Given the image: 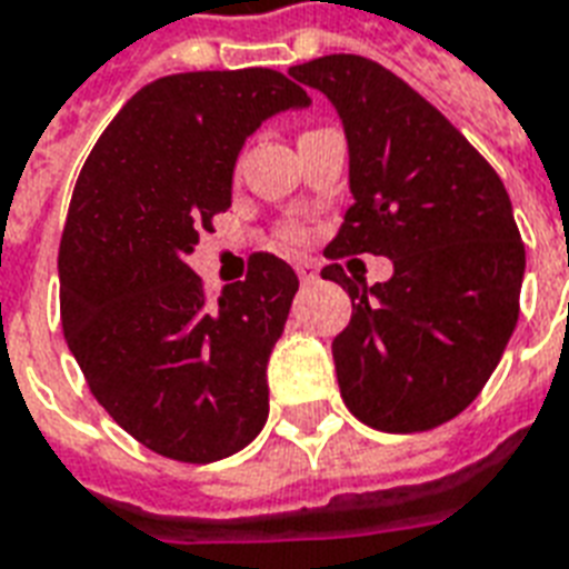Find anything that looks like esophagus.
<instances>
[{"label":"esophagus","instance_id":"obj_1","mask_svg":"<svg viewBox=\"0 0 569 569\" xmlns=\"http://www.w3.org/2000/svg\"><path fill=\"white\" fill-rule=\"evenodd\" d=\"M297 276L302 284H311V281H317V270L311 267V263H297Z\"/></svg>","mask_w":569,"mask_h":569}]
</instances>
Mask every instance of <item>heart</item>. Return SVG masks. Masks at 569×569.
<instances>
[{
	"instance_id": "obj_1",
	"label": "heart",
	"mask_w": 569,
	"mask_h": 569,
	"mask_svg": "<svg viewBox=\"0 0 569 569\" xmlns=\"http://www.w3.org/2000/svg\"><path fill=\"white\" fill-rule=\"evenodd\" d=\"M302 240H306V231L297 228V224H284V228L279 231V243L284 246H299Z\"/></svg>"
}]
</instances>
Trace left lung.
<instances>
[{"instance_id": "obj_1", "label": "left lung", "mask_w": 569, "mask_h": 569, "mask_svg": "<svg viewBox=\"0 0 569 569\" xmlns=\"http://www.w3.org/2000/svg\"><path fill=\"white\" fill-rule=\"evenodd\" d=\"M345 121L353 204L326 258L386 254L389 281L365 288L341 263L320 276L353 299L332 356L347 409L386 433H425L472 403L519 317L526 246L508 189L416 88L365 56L290 68Z\"/></svg>"}]
</instances>
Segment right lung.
Wrapping results in <instances>:
<instances>
[{
	"label": "right lung",
	"mask_w": 569,
	"mask_h": 569,
	"mask_svg": "<svg viewBox=\"0 0 569 569\" xmlns=\"http://www.w3.org/2000/svg\"><path fill=\"white\" fill-rule=\"evenodd\" d=\"M279 70L153 79L112 118L79 171L59 243L61 329L97 403L144 448L213 463L261 433L267 359L297 272L270 252L210 299L183 261L231 207L246 136L308 106Z\"/></svg>",
	"instance_id": "obj_1"
}]
</instances>
